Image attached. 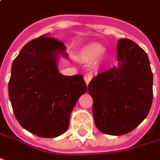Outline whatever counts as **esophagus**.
Listing matches in <instances>:
<instances>
[{
  "instance_id": "esophagus-1",
  "label": "esophagus",
  "mask_w": 160,
  "mask_h": 160,
  "mask_svg": "<svg viewBox=\"0 0 160 160\" xmlns=\"http://www.w3.org/2000/svg\"><path fill=\"white\" fill-rule=\"evenodd\" d=\"M92 73H88V74H86L84 76V81L86 82V84H88L90 82V81L92 80Z\"/></svg>"
}]
</instances>
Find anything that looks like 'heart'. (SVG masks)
Instances as JSON below:
<instances>
[{"mask_svg": "<svg viewBox=\"0 0 160 160\" xmlns=\"http://www.w3.org/2000/svg\"><path fill=\"white\" fill-rule=\"evenodd\" d=\"M105 48L98 43H92L84 47L82 51V56L86 61H93L99 58L105 52Z\"/></svg>", "mask_w": 160, "mask_h": 160, "instance_id": "heart-1", "label": "heart"}]
</instances>
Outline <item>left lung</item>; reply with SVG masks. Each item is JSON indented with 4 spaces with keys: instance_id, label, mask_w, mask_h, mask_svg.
Segmentation results:
<instances>
[{
    "instance_id": "obj_1",
    "label": "left lung",
    "mask_w": 160,
    "mask_h": 160,
    "mask_svg": "<svg viewBox=\"0 0 160 160\" xmlns=\"http://www.w3.org/2000/svg\"><path fill=\"white\" fill-rule=\"evenodd\" d=\"M118 65L98 74L88 85L95 125L101 132L122 136L147 117L153 98V75L146 52L127 38L117 43Z\"/></svg>"
}]
</instances>
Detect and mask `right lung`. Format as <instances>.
I'll return each mask as SVG.
<instances>
[{"label":"right lung","instance_id":"1","mask_svg":"<svg viewBox=\"0 0 160 160\" xmlns=\"http://www.w3.org/2000/svg\"><path fill=\"white\" fill-rule=\"evenodd\" d=\"M66 49L45 34L27 43L12 63L8 97L15 116L23 128L40 138L66 132L73 108L87 91L82 75L59 72L60 56L68 58Z\"/></svg>","mask_w":160,"mask_h":160}]
</instances>
